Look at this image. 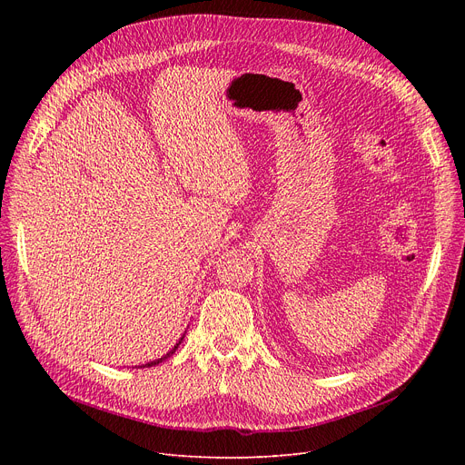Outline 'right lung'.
Wrapping results in <instances>:
<instances>
[{
    "instance_id": "obj_1",
    "label": "right lung",
    "mask_w": 465,
    "mask_h": 465,
    "mask_svg": "<svg viewBox=\"0 0 465 465\" xmlns=\"http://www.w3.org/2000/svg\"><path fill=\"white\" fill-rule=\"evenodd\" d=\"M183 339H184V333H183V337L179 339V343H177V345H175L173 349H171V351H169L167 354H163V356H162V358H158V360H153V361H146V363H143V365H135V368H141V370H143V368H153V365H158V363H162L163 360H167V358H169L171 354H173V352H175V351L179 349V345L183 343Z\"/></svg>"
}]
</instances>
